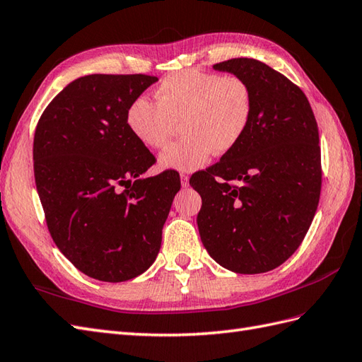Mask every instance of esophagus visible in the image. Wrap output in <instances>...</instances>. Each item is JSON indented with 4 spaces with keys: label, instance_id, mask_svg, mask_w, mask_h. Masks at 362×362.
Returning <instances> with one entry per match:
<instances>
[{
    "label": "esophagus",
    "instance_id": "34e87169",
    "mask_svg": "<svg viewBox=\"0 0 362 362\" xmlns=\"http://www.w3.org/2000/svg\"><path fill=\"white\" fill-rule=\"evenodd\" d=\"M180 180H182V187L188 188L189 187V177L187 174H180Z\"/></svg>",
    "mask_w": 362,
    "mask_h": 362
}]
</instances>
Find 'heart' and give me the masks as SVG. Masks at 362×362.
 Segmentation results:
<instances>
[{
    "label": "heart",
    "mask_w": 362,
    "mask_h": 362,
    "mask_svg": "<svg viewBox=\"0 0 362 362\" xmlns=\"http://www.w3.org/2000/svg\"><path fill=\"white\" fill-rule=\"evenodd\" d=\"M154 95L157 104L144 96L129 104L127 124L142 145L160 150L182 122L185 137L159 156L165 170L191 173L205 166L214 151L234 150L252 119V90L233 73L182 70L166 76Z\"/></svg>",
    "instance_id": "1"
}]
</instances>
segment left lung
Wrapping results in <instances>:
<instances>
[{"label": "left lung", "mask_w": 362, "mask_h": 362, "mask_svg": "<svg viewBox=\"0 0 362 362\" xmlns=\"http://www.w3.org/2000/svg\"><path fill=\"white\" fill-rule=\"evenodd\" d=\"M214 70L247 82L254 111L234 150L189 180L202 197L199 234L225 269L262 274L298 249L317 211V120L304 93L262 61L234 58L216 64Z\"/></svg>", "instance_id": "obj_1"}]
</instances>
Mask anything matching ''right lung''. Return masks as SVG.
<instances>
[{
    "label": "right lung",
    "mask_w": 362,
    "mask_h": 362,
    "mask_svg": "<svg viewBox=\"0 0 362 362\" xmlns=\"http://www.w3.org/2000/svg\"><path fill=\"white\" fill-rule=\"evenodd\" d=\"M146 75H87L64 87L33 141L35 182L53 242L95 280L144 274L180 189L175 171L144 177L154 156L129 132L127 110L157 82Z\"/></svg>",
    "instance_id": "right-lung-1"
}]
</instances>
